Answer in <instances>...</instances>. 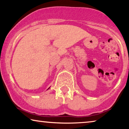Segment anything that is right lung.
I'll return each instance as SVG.
<instances>
[{
    "label": "right lung",
    "instance_id": "1",
    "mask_svg": "<svg viewBox=\"0 0 129 129\" xmlns=\"http://www.w3.org/2000/svg\"><path fill=\"white\" fill-rule=\"evenodd\" d=\"M49 88H50V87H49Z\"/></svg>",
    "mask_w": 129,
    "mask_h": 129
}]
</instances>
